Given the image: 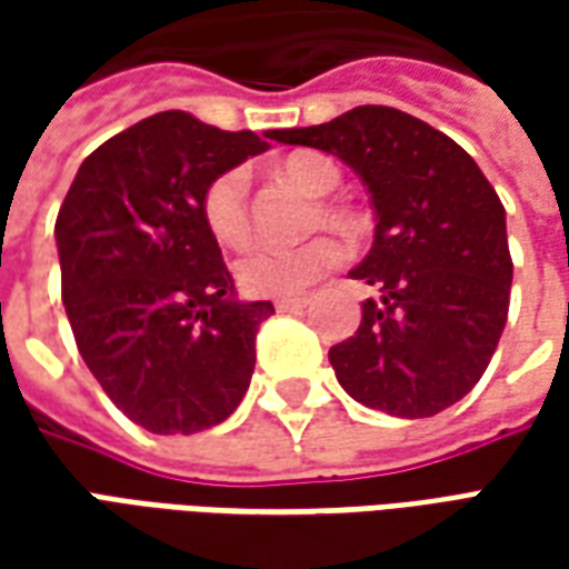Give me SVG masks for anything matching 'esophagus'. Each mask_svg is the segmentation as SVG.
<instances>
[{
    "label": "esophagus",
    "instance_id": "34e87169",
    "mask_svg": "<svg viewBox=\"0 0 569 569\" xmlns=\"http://www.w3.org/2000/svg\"><path fill=\"white\" fill-rule=\"evenodd\" d=\"M308 305V298H277L273 301V308L280 310V313H292V310H301Z\"/></svg>",
    "mask_w": 569,
    "mask_h": 569
}]
</instances>
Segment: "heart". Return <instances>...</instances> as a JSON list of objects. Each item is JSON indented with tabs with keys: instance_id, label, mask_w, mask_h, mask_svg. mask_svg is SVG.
I'll return each mask as SVG.
<instances>
[{
	"instance_id": "heart-1",
	"label": "heart",
	"mask_w": 569,
	"mask_h": 569,
	"mask_svg": "<svg viewBox=\"0 0 569 569\" xmlns=\"http://www.w3.org/2000/svg\"><path fill=\"white\" fill-rule=\"evenodd\" d=\"M280 173L298 182L310 194H329L341 182L335 161H329L326 154H313V151L289 154L280 163ZM200 212H203V222L210 228V234L222 247H243L249 240V231H252L247 173L243 170H224V173L216 176L200 198ZM322 216H326V222L341 219V212L335 210L332 203H322V212H317L313 222L320 224ZM345 259L347 247L338 237L317 234L305 243H298V247L261 243V247L249 249L247 256L237 261L234 273L237 283L247 296L289 298L322 280Z\"/></svg>"
}]
</instances>
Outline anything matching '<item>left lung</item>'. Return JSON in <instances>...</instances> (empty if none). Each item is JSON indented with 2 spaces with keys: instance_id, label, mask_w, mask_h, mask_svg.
Masks as SVG:
<instances>
[{
  "instance_id": "left-lung-1",
  "label": "left lung",
  "mask_w": 569,
  "mask_h": 569,
  "mask_svg": "<svg viewBox=\"0 0 569 569\" xmlns=\"http://www.w3.org/2000/svg\"><path fill=\"white\" fill-rule=\"evenodd\" d=\"M271 140L329 151L357 170L378 216L350 277L378 286L357 335L329 350L338 383L393 418H432L460 402L500 345L512 256L506 210L478 163L427 121L357 106Z\"/></svg>"
}]
</instances>
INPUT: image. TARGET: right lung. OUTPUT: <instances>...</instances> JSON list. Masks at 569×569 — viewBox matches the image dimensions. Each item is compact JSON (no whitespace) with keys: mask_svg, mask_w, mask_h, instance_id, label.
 Returning a JSON list of instances; mask_svg holds the SVG:
<instances>
[{"mask_svg":"<svg viewBox=\"0 0 569 569\" xmlns=\"http://www.w3.org/2000/svg\"><path fill=\"white\" fill-rule=\"evenodd\" d=\"M264 149L252 130L158 112L91 151L57 212L63 308L81 359L149 432L210 429L247 393L256 332L273 305L237 301L200 198Z\"/></svg>","mask_w":569,"mask_h":569,"instance_id":"right-lung-1","label":"right lung"}]
</instances>
